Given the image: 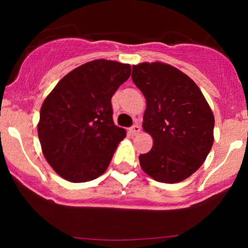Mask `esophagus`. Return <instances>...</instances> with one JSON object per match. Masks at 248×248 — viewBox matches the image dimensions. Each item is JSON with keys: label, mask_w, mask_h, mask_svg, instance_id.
Listing matches in <instances>:
<instances>
[{"label": "esophagus", "mask_w": 248, "mask_h": 248, "mask_svg": "<svg viewBox=\"0 0 248 248\" xmlns=\"http://www.w3.org/2000/svg\"><path fill=\"white\" fill-rule=\"evenodd\" d=\"M140 132H141V127L139 126V124H134V126L130 127V133H132L133 135H138Z\"/></svg>", "instance_id": "esophagus-1"}]
</instances>
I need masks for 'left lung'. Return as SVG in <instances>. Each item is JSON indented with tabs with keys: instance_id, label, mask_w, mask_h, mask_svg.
<instances>
[{
	"instance_id": "1",
	"label": "left lung",
	"mask_w": 248,
	"mask_h": 248,
	"mask_svg": "<svg viewBox=\"0 0 248 248\" xmlns=\"http://www.w3.org/2000/svg\"><path fill=\"white\" fill-rule=\"evenodd\" d=\"M132 79L146 96L142 127L154 139L152 150L139 156L141 168L155 181L178 183L197 171L211 150V108L195 81L171 65H134Z\"/></svg>"
}]
</instances>
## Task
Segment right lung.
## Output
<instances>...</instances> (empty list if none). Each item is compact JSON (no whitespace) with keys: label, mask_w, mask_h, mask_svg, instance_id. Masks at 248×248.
<instances>
[{"label":"right lung","mask_w":248,"mask_h":248,"mask_svg":"<svg viewBox=\"0 0 248 248\" xmlns=\"http://www.w3.org/2000/svg\"><path fill=\"white\" fill-rule=\"evenodd\" d=\"M130 65L98 59L62 79L41 108L38 138L53 170L73 183L102 175L126 136L113 121L112 96L130 77Z\"/></svg>","instance_id":"obj_1"}]
</instances>
